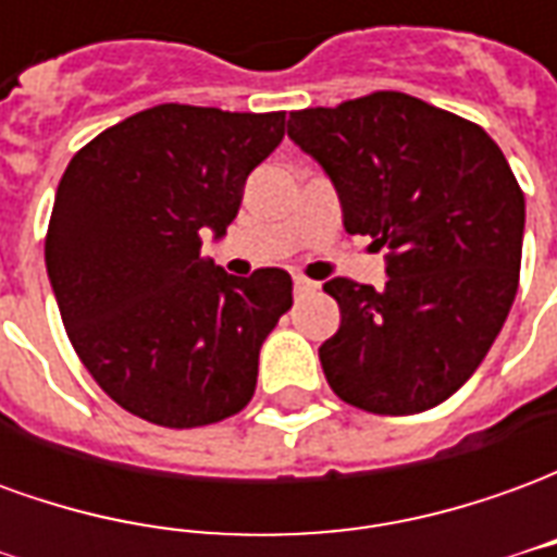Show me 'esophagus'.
I'll return each mask as SVG.
<instances>
[{
  "mask_svg": "<svg viewBox=\"0 0 557 557\" xmlns=\"http://www.w3.org/2000/svg\"><path fill=\"white\" fill-rule=\"evenodd\" d=\"M292 283H295V295H307V292H313L319 283H313V280H307L304 274H295L292 277Z\"/></svg>",
  "mask_w": 557,
  "mask_h": 557,
  "instance_id": "1",
  "label": "esophagus"
}]
</instances>
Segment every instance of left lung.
Instances as JSON below:
<instances>
[{
    "instance_id": "8db88e82",
    "label": "left lung",
    "mask_w": 557,
    "mask_h": 557,
    "mask_svg": "<svg viewBox=\"0 0 557 557\" xmlns=\"http://www.w3.org/2000/svg\"><path fill=\"white\" fill-rule=\"evenodd\" d=\"M289 139L325 170L349 235L385 247L382 289L334 277L327 385L373 414L456 394L498 337L519 286L525 196L474 122L403 91L289 113Z\"/></svg>"
}]
</instances>
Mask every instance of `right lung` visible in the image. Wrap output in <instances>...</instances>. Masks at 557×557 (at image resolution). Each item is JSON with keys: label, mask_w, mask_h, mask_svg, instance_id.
<instances>
[{"label": "right lung", "mask_w": 557, "mask_h": 557, "mask_svg": "<svg viewBox=\"0 0 557 557\" xmlns=\"http://www.w3.org/2000/svg\"><path fill=\"white\" fill-rule=\"evenodd\" d=\"M283 125L286 113L160 103L79 148L59 182L44 259L67 337L103 394L148 423L194 430L253 397L292 277H232L199 250L226 235Z\"/></svg>", "instance_id": "add662e5"}]
</instances>
